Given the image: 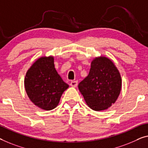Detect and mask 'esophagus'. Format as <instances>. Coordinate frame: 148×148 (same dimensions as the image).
I'll return each instance as SVG.
<instances>
[{
    "label": "esophagus",
    "mask_w": 148,
    "mask_h": 148,
    "mask_svg": "<svg viewBox=\"0 0 148 148\" xmlns=\"http://www.w3.org/2000/svg\"><path fill=\"white\" fill-rule=\"evenodd\" d=\"M70 85L72 87H76L77 85H78V81H72L71 82H70Z\"/></svg>",
    "instance_id": "esophagus-1"
}]
</instances>
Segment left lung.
I'll return each instance as SVG.
<instances>
[{
    "label": "left lung",
    "mask_w": 148,
    "mask_h": 148,
    "mask_svg": "<svg viewBox=\"0 0 148 148\" xmlns=\"http://www.w3.org/2000/svg\"><path fill=\"white\" fill-rule=\"evenodd\" d=\"M121 88L122 78L118 68L105 56L92 61L88 76L78 84L87 105L95 111L106 110L115 103Z\"/></svg>",
    "instance_id": "1"
}]
</instances>
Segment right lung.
Returning <instances> with one entry per match:
<instances>
[{
	"mask_svg": "<svg viewBox=\"0 0 148 148\" xmlns=\"http://www.w3.org/2000/svg\"><path fill=\"white\" fill-rule=\"evenodd\" d=\"M26 94L36 106L51 110L60 102L63 92L69 87L54 68V57L42 56L33 63L25 78Z\"/></svg>",
	"mask_w": 148,
	"mask_h": 148,
	"instance_id": "right-lung-1",
	"label": "right lung"
}]
</instances>
